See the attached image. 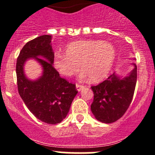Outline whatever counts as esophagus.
<instances>
[{
  "label": "esophagus",
  "mask_w": 155,
  "mask_h": 155,
  "mask_svg": "<svg viewBox=\"0 0 155 155\" xmlns=\"http://www.w3.org/2000/svg\"><path fill=\"white\" fill-rule=\"evenodd\" d=\"M83 87H84V85H82V84H76V88L78 91H80Z\"/></svg>",
  "instance_id": "esophagus-1"
}]
</instances>
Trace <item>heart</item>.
Masks as SVG:
<instances>
[{
  "instance_id": "b5f03b06",
  "label": "heart",
  "mask_w": 155,
  "mask_h": 155,
  "mask_svg": "<svg viewBox=\"0 0 155 155\" xmlns=\"http://www.w3.org/2000/svg\"><path fill=\"white\" fill-rule=\"evenodd\" d=\"M115 59L113 45L100 40H80L68 44L65 53H56L53 66L61 74L70 77L78 71L80 64L83 70L81 78L89 77L91 81L97 82L109 74Z\"/></svg>"
}]
</instances>
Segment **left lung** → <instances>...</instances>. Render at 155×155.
Listing matches in <instances>:
<instances>
[{
    "label": "left lung",
    "mask_w": 155,
    "mask_h": 155,
    "mask_svg": "<svg viewBox=\"0 0 155 155\" xmlns=\"http://www.w3.org/2000/svg\"><path fill=\"white\" fill-rule=\"evenodd\" d=\"M128 76L121 78L113 73L96 86H91L94 100L91 110L95 119L112 124L124 116L132 102L137 83V66Z\"/></svg>",
    "instance_id": "left-lung-1"
}]
</instances>
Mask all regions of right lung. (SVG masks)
Returning a JSON list of instances; mask_svg holds the SVG:
<instances>
[{"mask_svg": "<svg viewBox=\"0 0 155 155\" xmlns=\"http://www.w3.org/2000/svg\"><path fill=\"white\" fill-rule=\"evenodd\" d=\"M52 37L43 35L23 46L16 63L18 93L29 111L37 119L48 124H60L68 115L78 91L74 84L62 78L53 67L54 53ZM35 58L43 68L42 76L37 80L27 79L24 64Z\"/></svg>", "mask_w": 155, "mask_h": 155, "instance_id": "1", "label": "right lung"}]
</instances>
